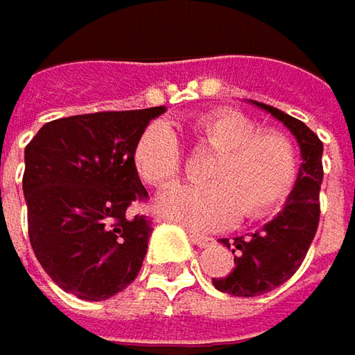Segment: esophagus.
<instances>
[{
    "mask_svg": "<svg viewBox=\"0 0 355 355\" xmlns=\"http://www.w3.org/2000/svg\"><path fill=\"white\" fill-rule=\"evenodd\" d=\"M190 241L193 242L196 246H200V248H206V246L214 244V239H210V236H202V234H191Z\"/></svg>",
    "mask_w": 355,
    "mask_h": 355,
    "instance_id": "34e87169",
    "label": "esophagus"
}]
</instances>
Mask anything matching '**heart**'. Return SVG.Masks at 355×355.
Here are the masks:
<instances>
[{"mask_svg": "<svg viewBox=\"0 0 355 355\" xmlns=\"http://www.w3.org/2000/svg\"><path fill=\"white\" fill-rule=\"evenodd\" d=\"M190 129L200 145L216 151L210 184L165 190L155 200L157 214L190 230H218L241 212L261 218L287 200L297 178V153L287 135L259 131L248 116L230 109L198 114ZM133 162L147 184H171L182 165L173 129L164 121L151 123L135 145Z\"/></svg>", "mask_w": 355, "mask_h": 355, "instance_id": "heart-1", "label": "heart"}]
</instances>
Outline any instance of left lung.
Masks as SVG:
<instances>
[{"instance_id": "obj_1", "label": "left lung", "mask_w": 355, "mask_h": 355, "mask_svg": "<svg viewBox=\"0 0 355 355\" xmlns=\"http://www.w3.org/2000/svg\"><path fill=\"white\" fill-rule=\"evenodd\" d=\"M250 103L272 114L291 131L301 149L303 164L283 210L270 222L252 234L248 232L232 239V242L220 239L224 246H232L234 268L226 277L212 279V285L218 291L234 297H257L272 291L295 275L317 232L319 190L323 182V143L315 133L291 114L265 103Z\"/></svg>"}]
</instances>
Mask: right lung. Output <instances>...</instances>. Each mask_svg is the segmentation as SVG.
<instances>
[{
    "mask_svg": "<svg viewBox=\"0 0 355 355\" xmlns=\"http://www.w3.org/2000/svg\"><path fill=\"white\" fill-rule=\"evenodd\" d=\"M165 107L74 114L46 123L24 151V198L34 254L48 277L85 301L127 289L139 272L151 222L129 206L147 198L133 162Z\"/></svg>",
    "mask_w": 355,
    "mask_h": 355,
    "instance_id": "add662e5",
    "label": "right lung"
}]
</instances>
